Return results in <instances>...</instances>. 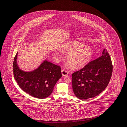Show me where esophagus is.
<instances>
[{
	"mask_svg": "<svg viewBox=\"0 0 127 127\" xmlns=\"http://www.w3.org/2000/svg\"><path fill=\"white\" fill-rule=\"evenodd\" d=\"M62 73L63 76H67L68 74V72H67V71H66V70H65V69H62Z\"/></svg>",
	"mask_w": 127,
	"mask_h": 127,
	"instance_id": "obj_1",
	"label": "esophagus"
}]
</instances>
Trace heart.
I'll list each match as a JSON object with an SVG mask.
<instances>
[{"mask_svg": "<svg viewBox=\"0 0 127 127\" xmlns=\"http://www.w3.org/2000/svg\"><path fill=\"white\" fill-rule=\"evenodd\" d=\"M60 51L63 53L67 54V63L73 69H79L84 67L93 55V51L90 47L75 40L64 43L61 46ZM54 55L56 57H59L57 53H55Z\"/></svg>", "mask_w": 127, "mask_h": 127, "instance_id": "obj_1", "label": "heart"}]
</instances>
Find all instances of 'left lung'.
Listing matches in <instances>:
<instances>
[{
	"label": "left lung",
	"mask_w": 127,
	"mask_h": 127,
	"mask_svg": "<svg viewBox=\"0 0 127 127\" xmlns=\"http://www.w3.org/2000/svg\"><path fill=\"white\" fill-rule=\"evenodd\" d=\"M112 71L110 56L104 49L101 56L72 74V88L75 95L81 100L97 96L107 86Z\"/></svg>",
	"instance_id": "obj_1"
}]
</instances>
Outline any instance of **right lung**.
I'll list each match as a JSON object with an SVG mask.
<instances>
[{
	"instance_id": "1",
	"label": "right lung",
	"mask_w": 127,
	"mask_h": 127,
	"mask_svg": "<svg viewBox=\"0 0 127 127\" xmlns=\"http://www.w3.org/2000/svg\"><path fill=\"white\" fill-rule=\"evenodd\" d=\"M18 52L13 64L14 79L23 91L36 98L43 99L50 96L62 74L61 67L44 60L37 69L25 71L17 64Z\"/></svg>"
}]
</instances>
